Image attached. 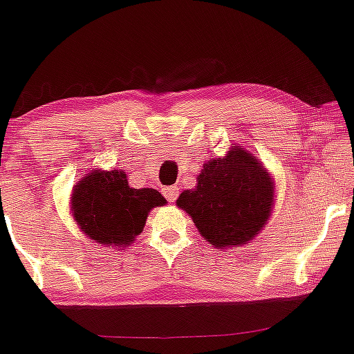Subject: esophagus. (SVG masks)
<instances>
[{
  "instance_id": "obj_1",
  "label": "esophagus",
  "mask_w": 354,
  "mask_h": 354,
  "mask_svg": "<svg viewBox=\"0 0 354 354\" xmlns=\"http://www.w3.org/2000/svg\"><path fill=\"white\" fill-rule=\"evenodd\" d=\"M163 194L169 203H173L174 199L178 198V194H180V188H178V186H169V188L163 189Z\"/></svg>"
}]
</instances>
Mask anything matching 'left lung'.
I'll list each match as a JSON object with an SVG mask.
<instances>
[{
    "instance_id": "1",
    "label": "left lung",
    "mask_w": 354,
    "mask_h": 354,
    "mask_svg": "<svg viewBox=\"0 0 354 354\" xmlns=\"http://www.w3.org/2000/svg\"><path fill=\"white\" fill-rule=\"evenodd\" d=\"M198 231L219 249L252 241L270 218L274 180L257 156L234 147L204 163L198 185L176 199Z\"/></svg>"
}]
</instances>
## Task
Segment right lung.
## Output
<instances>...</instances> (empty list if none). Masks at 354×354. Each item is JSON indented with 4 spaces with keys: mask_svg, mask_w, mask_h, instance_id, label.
Here are the masks:
<instances>
[{
    "mask_svg": "<svg viewBox=\"0 0 354 354\" xmlns=\"http://www.w3.org/2000/svg\"><path fill=\"white\" fill-rule=\"evenodd\" d=\"M166 204L153 188L129 186L120 169H93L72 189L71 209L85 236L102 245H130L143 231L148 212Z\"/></svg>",
    "mask_w": 354,
    "mask_h": 354,
    "instance_id": "obj_1",
    "label": "right lung"
}]
</instances>
